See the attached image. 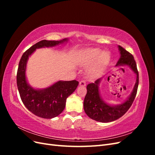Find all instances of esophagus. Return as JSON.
Masks as SVG:
<instances>
[{"instance_id":"obj_1","label":"esophagus","mask_w":155,"mask_h":155,"mask_svg":"<svg viewBox=\"0 0 155 155\" xmlns=\"http://www.w3.org/2000/svg\"><path fill=\"white\" fill-rule=\"evenodd\" d=\"M79 85L80 86H83V87H85L86 85V83L84 80H81L79 82Z\"/></svg>"}]
</instances>
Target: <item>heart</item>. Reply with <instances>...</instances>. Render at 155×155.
<instances>
[{
	"label": "heart",
	"mask_w": 155,
	"mask_h": 155,
	"mask_svg": "<svg viewBox=\"0 0 155 155\" xmlns=\"http://www.w3.org/2000/svg\"><path fill=\"white\" fill-rule=\"evenodd\" d=\"M99 49H88L85 53L83 58V64L89 65L96 61L91 68L89 73L94 75L98 72L101 68L108 62L109 59V54L107 51H102Z\"/></svg>",
	"instance_id": "1"
}]
</instances>
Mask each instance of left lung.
<instances>
[{"label":"left lung","mask_w":155,"mask_h":155,"mask_svg":"<svg viewBox=\"0 0 155 155\" xmlns=\"http://www.w3.org/2000/svg\"><path fill=\"white\" fill-rule=\"evenodd\" d=\"M118 49L120 58L116 67L128 66L137 75V79L133 90L129 97L121 104L116 105L108 104L101 98L99 91L101 78L87 85V92L83 102L84 110L89 118L102 123L110 122L124 115L132 105L137 93L139 76L133 55L120 45H118ZM108 79H109V76Z\"/></svg>","instance_id":"left-lung-1"}]
</instances>
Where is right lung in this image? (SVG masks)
I'll return each instance as SVG.
<instances>
[{
  "label": "right lung",
  "instance_id": "right-lung-1",
  "mask_svg": "<svg viewBox=\"0 0 155 155\" xmlns=\"http://www.w3.org/2000/svg\"><path fill=\"white\" fill-rule=\"evenodd\" d=\"M67 41V38L60 41H41L23 54L18 63L17 84L21 100L28 109L40 118L51 119L61 113L66 105L67 98L75 91L79 82L58 81L46 88L35 89L26 80L27 61L36 49L53 47Z\"/></svg>",
  "mask_w": 155,
  "mask_h": 155
}]
</instances>
